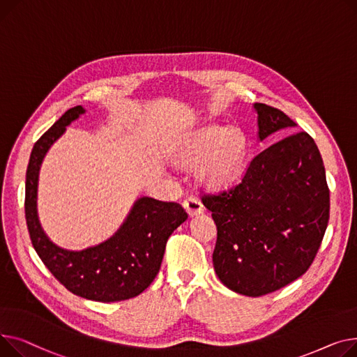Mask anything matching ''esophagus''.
<instances>
[{"label":"esophagus","instance_id":"1","mask_svg":"<svg viewBox=\"0 0 357 357\" xmlns=\"http://www.w3.org/2000/svg\"><path fill=\"white\" fill-rule=\"evenodd\" d=\"M183 206L185 208V212L190 215V216H196V215H200L203 211H204V206L203 203L197 199V197H187L184 202H183Z\"/></svg>","mask_w":357,"mask_h":357}]
</instances>
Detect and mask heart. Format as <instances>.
<instances>
[{
  "mask_svg": "<svg viewBox=\"0 0 357 357\" xmlns=\"http://www.w3.org/2000/svg\"><path fill=\"white\" fill-rule=\"evenodd\" d=\"M248 153V139L238 128L211 123L187 132L176 149L180 162L197 164V177L207 187L220 190L241 174Z\"/></svg>",
  "mask_w": 357,
  "mask_h": 357,
  "instance_id": "heart-1",
  "label": "heart"
}]
</instances>
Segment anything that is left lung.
Listing matches in <instances>:
<instances>
[{"instance_id": "obj_1", "label": "left lung", "mask_w": 357, "mask_h": 357, "mask_svg": "<svg viewBox=\"0 0 357 357\" xmlns=\"http://www.w3.org/2000/svg\"><path fill=\"white\" fill-rule=\"evenodd\" d=\"M258 139L297 123L254 103ZM218 226L213 266L229 289L248 297L277 291L312 264L328 223L330 193L316 142L292 134L250 161L232 190L204 196Z\"/></svg>"}]
</instances>
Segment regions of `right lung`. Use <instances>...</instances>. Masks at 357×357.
<instances>
[{"instance_id":"add662e5","label":"right lung","mask_w":357,"mask_h":357,"mask_svg":"<svg viewBox=\"0 0 357 357\" xmlns=\"http://www.w3.org/2000/svg\"><path fill=\"white\" fill-rule=\"evenodd\" d=\"M85 112L82 105L69 109L34 144L26 174L27 227L40 259L75 296L99 303L123 301L139 296L154 281L165 243L185 222L187 213L178 203L141 196L107 241L80 250L65 249L52 242L41 227L37 212L40 169L52 145Z\"/></svg>"}]
</instances>
